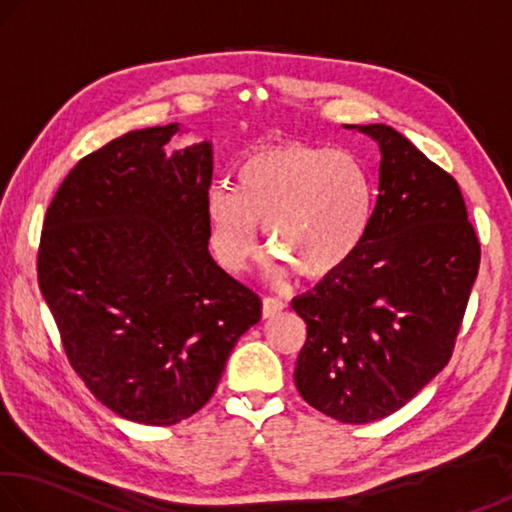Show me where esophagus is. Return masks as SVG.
<instances>
[{"mask_svg": "<svg viewBox=\"0 0 512 512\" xmlns=\"http://www.w3.org/2000/svg\"><path fill=\"white\" fill-rule=\"evenodd\" d=\"M284 309H287V302L280 300V298H264V302H262L264 318H273V316H277Z\"/></svg>", "mask_w": 512, "mask_h": 512, "instance_id": "34e87169", "label": "esophagus"}]
</instances>
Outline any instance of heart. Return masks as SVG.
<instances>
[{"instance_id":"heart-1","label":"heart","mask_w":512,"mask_h":512,"mask_svg":"<svg viewBox=\"0 0 512 512\" xmlns=\"http://www.w3.org/2000/svg\"><path fill=\"white\" fill-rule=\"evenodd\" d=\"M235 192L212 187L205 198L212 248L230 273L268 250L305 280H327L348 266L368 235L375 194L350 151L300 142L262 146L239 164Z\"/></svg>"}]
</instances>
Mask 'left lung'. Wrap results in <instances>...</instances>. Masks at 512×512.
<instances>
[{"mask_svg":"<svg viewBox=\"0 0 512 512\" xmlns=\"http://www.w3.org/2000/svg\"><path fill=\"white\" fill-rule=\"evenodd\" d=\"M379 144V194L348 266L298 296L307 323L296 386L309 406L366 424L413 400L452 359L481 244L461 187L391 126Z\"/></svg>","mask_w":512,"mask_h":512,"instance_id":"obj_1","label":"left lung"}]
</instances>
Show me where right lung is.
I'll return each mask as SVG.
<instances>
[{"instance_id": "1", "label": "right lung", "mask_w": 512, "mask_h": 512, "mask_svg": "<svg viewBox=\"0 0 512 512\" xmlns=\"http://www.w3.org/2000/svg\"><path fill=\"white\" fill-rule=\"evenodd\" d=\"M178 133L142 128L85 155L38 248V284L72 368L110 411L151 427L201 411L262 318L257 293L207 250L212 144L167 158Z\"/></svg>"}]
</instances>
